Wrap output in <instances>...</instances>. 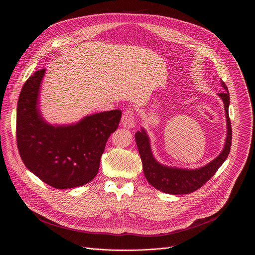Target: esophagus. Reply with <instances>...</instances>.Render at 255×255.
Segmentation results:
<instances>
[{"mask_svg": "<svg viewBox=\"0 0 255 255\" xmlns=\"http://www.w3.org/2000/svg\"><path fill=\"white\" fill-rule=\"evenodd\" d=\"M121 123L123 125V127L130 129L132 127L135 126V119H134V112L132 109H126L123 113L122 119H121Z\"/></svg>", "mask_w": 255, "mask_h": 255, "instance_id": "34e87169", "label": "esophagus"}]
</instances>
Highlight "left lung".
<instances>
[{
    "instance_id": "8db88e82",
    "label": "left lung",
    "mask_w": 255,
    "mask_h": 255,
    "mask_svg": "<svg viewBox=\"0 0 255 255\" xmlns=\"http://www.w3.org/2000/svg\"><path fill=\"white\" fill-rule=\"evenodd\" d=\"M221 86L224 88L225 92L219 93L218 96L222 99L225 107L227 137L222 152L208 164L196 169L169 167L160 164L152 154L147 133L144 129L136 132L135 140L142 160L144 175L148 183L158 191L171 195L193 193L203 187L228 157L232 140V128L229 118L230 96L228 88L223 81H221Z\"/></svg>"
}]
</instances>
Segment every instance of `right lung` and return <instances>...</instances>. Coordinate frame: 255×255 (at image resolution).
<instances>
[{
    "label": "right lung",
    "mask_w": 255,
    "mask_h": 255,
    "mask_svg": "<svg viewBox=\"0 0 255 255\" xmlns=\"http://www.w3.org/2000/svg\"><path fill=\"white\" fill-rule=\"evenodd\" d=\"M45 68L24 84L17 105L16 137L26 167L48 186L63 190L95 178L108 138L119 126L121 110L83 118L76 124L51 125L41 116L38 98Z\"/></svg>",
    "instance_id": "1"
}]
</instances>
